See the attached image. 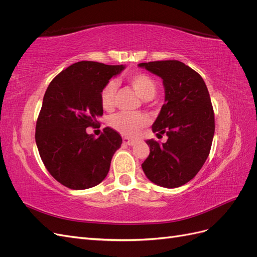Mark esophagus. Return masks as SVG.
Masks as SVG:
<instances>
[{"mask_svg": "<svg viewBox=\"0 0 257 257\" xmlns=\"http://www.w3.org/2000/svg\"><path fill=\"white\" fill-rule=\"evenodd\" d=\"M123 144L126 146H134L136 144V142L133 141V139L127 138V137H123Z\"/></svg>", "mask_w": 257, "mask_h": 257, "instance_id": "esophagus-1", "label": "esophagus"}]
</instances>
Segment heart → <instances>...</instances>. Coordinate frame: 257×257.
Instances as JSON below:
<instances>
[{
  "label": "heart",
  "mask_w": 257,
  "mask_h": 257,
  "mask_svg": "<svg viewBox=\"0 0 257 257\" xmlns=\"http://www.w3.org/2000/svg\"><path fill=\"white\" fill-rule=\"evenodd\" d=\"M127 81L137 95L144 100H150L157 94V82L149 75L134 74L131 75ZM116 83L113 80L108 81L100 92V103L105 109H110L113 106ZM148 118L143 113L120 112L111 116L110 125L119 133L125 136L134 137L138 135L142 128L148 124Z\"/></svg>",
  "instance_id": "heart-1"
}]
</instances>
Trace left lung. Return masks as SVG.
<instances>
[{"label": "left lung", "instance_id": "8db88e82", "mask_svg": "<svg viewBox=\"0 0 257 257\" xmlns=\"http://www.w3.org/2000/svg\"><path fill=\"white\" fill-rule=\"evenodd\" d=\"M161 77L165 90L152 132L159 144L147 141L150 154L142 164L147 178L167 189L179 188L197 175L205 164L214 135V113L207 85L200 75L177 60L139 63Z\"/></svg>", "mask_w": 257, "mask_h": 257}]
</instances>
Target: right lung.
<instances>
[{"instance_id":"1","label":"right lung","mask_w":257,"mask_h":257,"mask_svg":"<svg viewBox=\"0 0 257 257\" xmlns=\"http://www.w3.org/2000/svg\"><path fill=\"white\" fill-rule=\"evenodd\" d=\"M125 65L80 61L62 71L48 85L36 122L35 141L44 165L61 184L85 190L102 182L121 136L105 127L98 138L87 133L103 115L100 92Z\"/></svg>"}]
</instances>
